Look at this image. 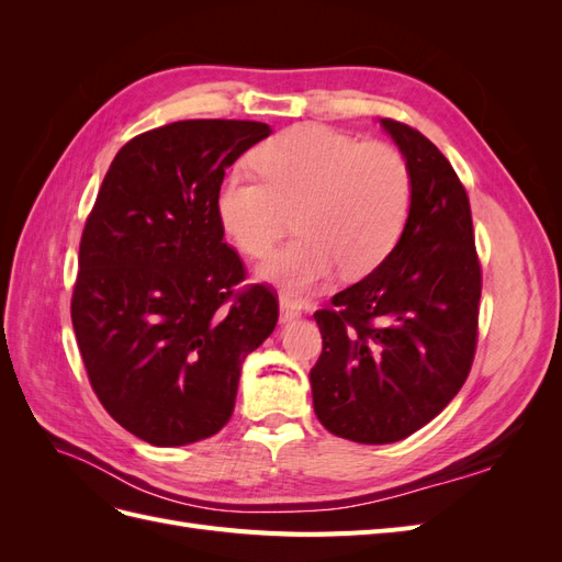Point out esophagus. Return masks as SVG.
<instances>
[{
  "label": "esophagus",
  "mask_w": 562,
  "mask_h": 562,
  "mask_svg": "<svg viewBox=\"0 0 562 562\" xmlns=\"http://www.w3.org/2000/svg\"><path fill=\"white\" fill-rule=\"evenodd\" d=\"M300 316V307L295 302H291L288 297L279 300V321L288 323V321H295Z\"/></svg>",
  "instance_id": "esophagus-1"
}]
</instances>
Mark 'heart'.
<instances>
[{
    "instance_id": "1",
    "label": "heart",
    "mask_w": 562,
    "mask_h": 562,
    "mask_svg": "<svg viewBox=\"0 0 562 562\" xmlns=\"http://www.w3.org/2000/svg\"><path fill=\"white\" fill-rule=\"evenodd\" d=\"M262 180L227 173L215 215L229 241L265 258L295 215L300 236L258 267V279L307 295L337 267L349 279L378 269L396 248L413 206V171L396 147L363 143L318 124L288 128L252 151Z\"/></svg>"
}]
</instances>
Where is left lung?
<instances>
[{
	"label": "left lung",
	"instance_id": "obj_1",
	"mask_svg": "<svg viewBox=\"0 0 562 562\" xmlns=\"http://www.w3.org/2000/svg\"><path fill=\"white\" fill-rule=\"evenodd\" d=\"M380 126L411 164V215L389 258L314 314L323 351L310 372L318 422L366 446L407 438L457 396L481 302L462 182L419 131L394 119Z\"/></svg>",
	"mask_w": 562,
	"mask_h": 562
}]
</instances>
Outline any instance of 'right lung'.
I'll use <instances>...</instances> for the list:
<instances>
[{
  "label": "right lung",
  "instance_id": "1",
  "mask_svg": "<svg viewBox=\"0 0 562 562\" xmlns=\"http://www.w3.org/2000/svg\"><path fill=\"white\" fill-rule=\"evenodd\" d=\"M269 133L190 119L135 135L83 227L72 295L81 359L105 411L151 446L223 429L246 356L274 333V293H234L244 265L215 215L225 171Z\"/></svg>",
  "mask_w": 562,
  "mask_h": 562
}]
</instances>
